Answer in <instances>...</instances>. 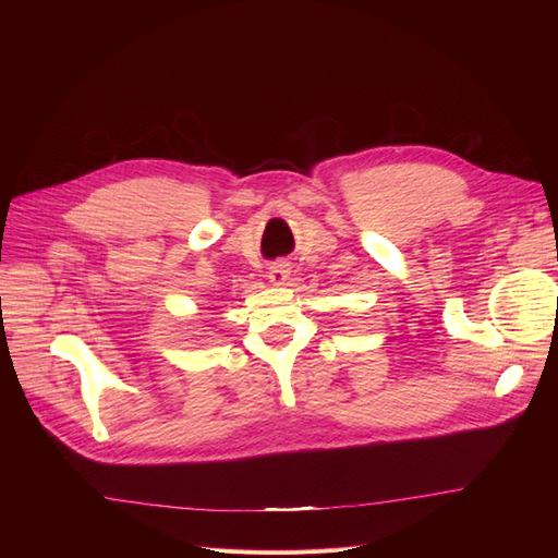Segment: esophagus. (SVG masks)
I'll return each mask as SVG.
<instances>
[{"instance_id":"obj_1","label":"esophagus","mask_w":558,"mask_h":558,"mask_svg":"<svg viewBox=\"0 0 558 558\" xmlns=\"http://www.w3.org/2000/svg\"><path fill=\"white\" fill-rule=\"evenodd\" d=\"M289 272H291L289 263L279 260V263H275L272 267H269L267 279H269V283H272V286H283V283H286V279H289Z\"/></svg>"}]
</instances>
